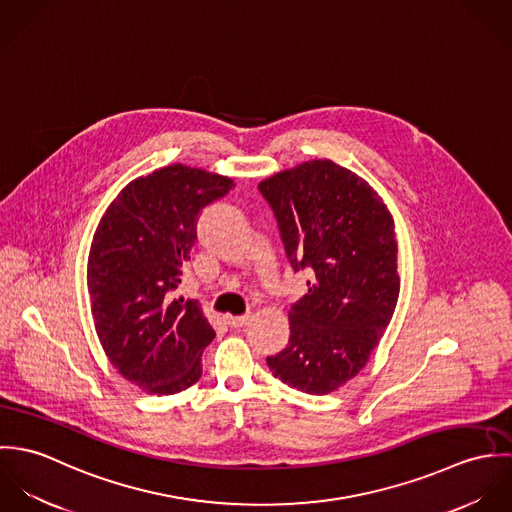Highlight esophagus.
<instances>
[{
	"label": "esophagus",
	"mask_w": 512,
	"mask_h": 512,
	"mask_svg": "<svg viewBox=\"0 0 512 512\" xmlns=\"http://www.w3.org/2000/svg\"><path fill=\"white\" fill-rule=\"evenodd\" d=\"M250 321H252V315H240V317H232V315H226V323H228L232 329H240V327H246Z\"/></svg>",
	"instance_id": "obj_1"
}]
</instances>
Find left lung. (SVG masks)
<instances>
[{
    "label": "left lung",
    "instance_id": "8db88e82",
    "mask_svg": "<svg viewBox=\"0 0 512 512\" xmlns=\"http://www.w3.org/2000/svg\"><path fill=\"white\" fill-rule=\"evenodd\" d=\"M293 272L309 274L290 309V341L272 374L305 394H329L365 368L398 293L394 220L357 173L313 159L258 185Z\"/></svg>",
    "mask_w": 512,
    "mask_h": 512
}]
</instances>
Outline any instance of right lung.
<instances>
[{"instance_id":"1","label":"right lung","mask_w":512,"mask_h":512,"mask_svg":"<svg viewBox=\"0 0 512 512\" xmlns=\"http://www.w3.org/2000/svg\"><path fill=\"white\" fill-rule=\"evenodd\" d=\"M234 181L173 163L128 183L92 238L86 282L100 345L147 394L193 386L215 329L195 299H173L191 260L199 213Z\"/></svg>"}]
</instances>
